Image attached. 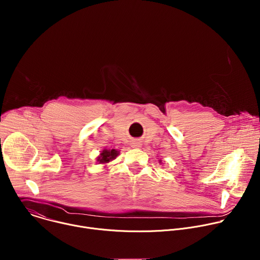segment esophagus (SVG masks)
<instances>
[{
    "instance_id": "esophagus-1",
    "label": "esophagus",
    "mask_w": 260,
    "mask_h": 260,
    "mask_svg": "<svg viewBox=\"0 0 260 260\" xmlns=\"http://www.w3.org/2000/svg\"><path fill=\"white\" fill-rule=\"evenodd\" d=\"M132 146H133L134 148H139V147H141V143H140L139 141H133Z\"/></svg>"
}]
</instances>
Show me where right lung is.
I'll use <instances>...</instances> for the list:
<instances>
[{"label":"right lung","instance_id":"obj_1","mask_svg":"<svg viewBox=\"0 0 260 260\" xmlns=\"http://www.w3.org/2000/svg\"><path fill=\"white\" fill-rule=\"evenodd\" d=\"M117 155H118V152L115 149H112V150L106 149L101 153V156L98 157V161H100V164H106V162H109L110 160L114 159Z\"/></svg>","mask_w":260,"mask_h":260}]
</instances>
